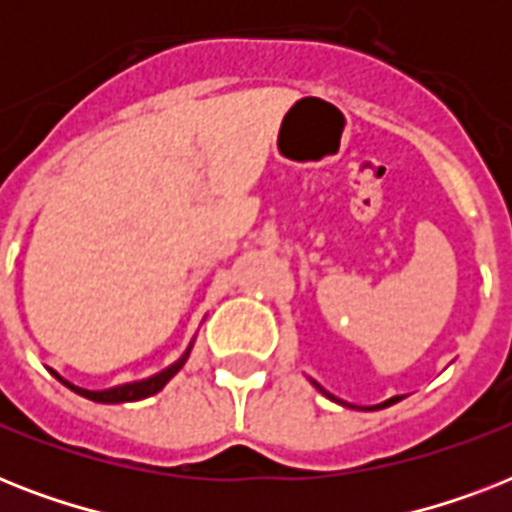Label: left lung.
I'll use <instances>...</instances> for the list:
<instances>
[{
    "label": "left lung",
    "mask_w": 512,
    "mask_h": 512,
    "mask_svg": "<svg viewBox=\"0 0 512 512\" xmlns=\"http://www.w3.org/2000/svg\"><path fill=\"white\" fill-rule=\"evenodd\" d=\"M313 385H316V388H319V390H321V393H324V396H327V398H332V401H337V404H345V401H340V398H335V396H332V393H327V390L321 388L319 382H313ZM396 401H401V396H393V398H388V401H382V404L372 406V409H385V406H390V404H396Z\"/></svg>",
    "instance_id": "1"
}]
</instances>
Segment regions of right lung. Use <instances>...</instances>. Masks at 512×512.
Instances as JSON below:
<instances>
[{"mask_svg": "<svg viewBox=\"0 0 512 512\" xmlns=\"http://www.w3.org/2000/svg\"><path fill=\"white\" fill-rule=\"evenodd\" d=\"M188 353H191V345H188V350H185L183 356L177 358L175 364L162 369V372L154 374V377H148V380H140V382H127V385H116V388H108V390H84L79 388V385H71L68 380H63L60 374H55V377H58L66 388H71L74 393H79V396L90 398V401H98V404H124V401H140V398H148V396H154V393H159V390H162L164 385H167L177 372H180V366L185 364Z\"/></svg>", "mask_w": 512, "mask_h": 512, "instance_id": "add662e5", "label": "right lung"}]
</instances>
